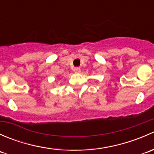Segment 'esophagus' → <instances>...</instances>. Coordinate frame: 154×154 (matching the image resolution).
Returning a JSON list of instances; mask_svg holds the SVG:
<instances>
[{"instance_id": "34e87169", "label": "esophagus", "mask_w": 154, "mask_h": 154, "mask_svg": "<svg viewBox=\"0 0 154 154\" xmlns=\"http://www.w3.org/2000/svg\"><path fill=\"white\" fill-rule=\"evenodd\" d=\"M73 71H74V73H80V68H74V69H73Z\"/></svg>"}]
</instances>
